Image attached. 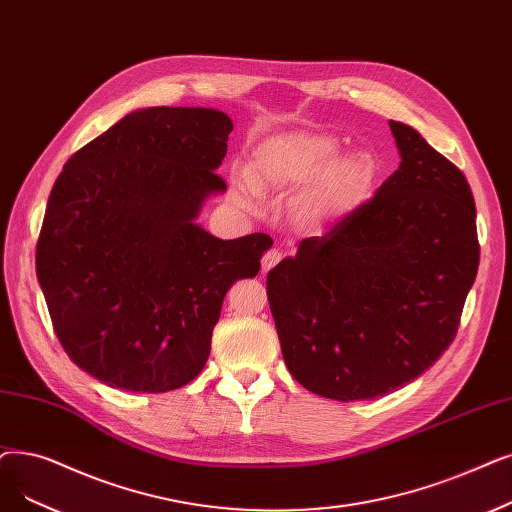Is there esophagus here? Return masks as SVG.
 Instances as JSON below:
<instances>
[{
    "mask_svg": "<svg viewBox=\"0 0 512 512\" xmlns=\"http://www.w3.org/2000/svg\"><path fill=\"white\" fill-rule=\"evenodd\" d=\"M280 259H282V253H280L278 249H272V251L265 253V255L261 257V272L268 274L276 263H280Z\"/></svg>",
    "mask_w": 512,
    "mask_h": 512,
    "instance_id": "34e87169",
    "label": "esophagus"
}]
</instances>
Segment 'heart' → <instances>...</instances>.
Listing matches in <instances>:
<instances>
[{"label":"heart","mask_w":512,"mask_h":512,"mask_svg":"<svg viewBox=\"0 0 512 512\" xmlns=\"http://www.w3.org/2000/svg\"><path fill=\"white\" fill-rule=\"evenodd\" d=\"M379 167L368 152H343L324 131H282L261 140L247 171L232 173L234 201L259 209L263 194L295 192L293 221L305 232H326L358 213L374 194Z\"/></svg>","instance_id":"obj_1"}]
</instances>
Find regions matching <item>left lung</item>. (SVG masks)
Segmentation results:
<instances>
[{"label":"left lung","mask_w":512,"mask_h":512,"mask_svg":"<svg viewBox=\"0 0 512 512\" xmlns=\"http://www.w3.org/2000/svg\"><path fill=\"white\" fill-rule=\"evenodd\" d=\"M389 127L402 161L372 201L268 274L286 368L339 402L383 397L433 366L479 268L466 177L414 127Z\"/></svg>","instance_id":"obj_1"}]
</instances>
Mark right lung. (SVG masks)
Returning <instances> with one entry per match:
<instances>
[{"instance_id":"1","label":"right lung","mask_w":512,"mask_h":512,"mask_svg":"<svg viewBox=\"0 0 512 512\" xmlns=\"http://www.w3.org/2000/svg\"><path fill=\"white\" fill-rule=\"evenodd\" d=\"M215 108L131 110L66 161L37 240V280L69 358L113 389L165 393L201 374L221 303L270 236L221 240L196 217L228 150Z\"/></svg>"}]
</instances>
